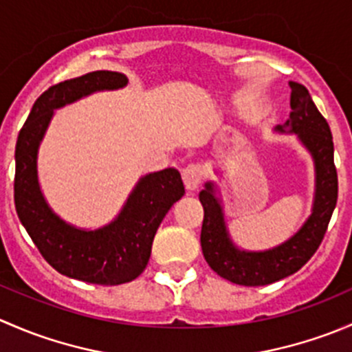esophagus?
Returning a JSON list of instances; mask_svg holds the SVG:
<instances>
[{"label": "esophagus", "mask_w": 352, "mask_h": 352, "mask_svg": "<svg viewBox=\"0 0 352 352\" xmlns=\"http://www.w3.org/2000/svg\"><path fill=\"white\" fill-rule=\"evenodd\" d=\"M182 179L187 190H197L199 186L202 184V179H204V168L197 163H190L184 168Z\"/></svg>", "instance_id": "34e87169"}]
</instances>
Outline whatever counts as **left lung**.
I'll return each mask as SVG.
<instances>
[{
  "label": "left lung",
  "mask_w": 352,
  "mask_h": 352,
  "mask_svg": "<svg viewBox=\"0 0 352 352\" xmlns=\"http://www.w3.org/2000/svg\"><path fill=\"white\" fill-rule=\"evenodd\" d=\"M291 113L279 133H294L315 163V199L310 218L285 243L264 252L240 250L230 239L214 184L199 192L204 208L201 247L209 267L223 279L242 286H264L300 271L324 240L337 204V170L333 141L325 117L318 112L307 88L289 81Z\"/></svg>",
  "instance_id": "1"
}]
</instances>
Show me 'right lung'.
I'll use <instances>...</instances> for the list:
<instances>
[{
    "label": "right lung",
    "mask_w": 352,
    "mask_h": 352,
    "mask_svg": "<svg viewBox=\"0 0 352 352\" xmlns=\"http://www.w3.org/2000/svg\"><path fill=\"white\" fill-rule=\"evenodd\" d=\"M126 85L127 78L117 71H91L54 85L35 100L15 148V208L32 242L56 271L94 285H122L144 271L160 223L186 194L179 170L141 177L112 223L81 230L63 221L45 202L37 179V153L56 109Z\"/></svg>",
    "instance_id": "1"
}]
</instances>
